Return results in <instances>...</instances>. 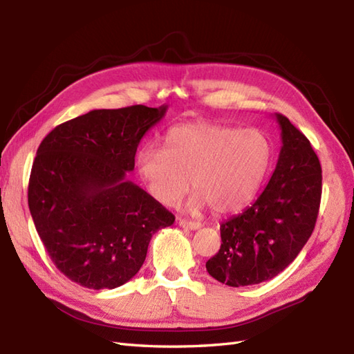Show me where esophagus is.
<instances>
[{
  "mask_svg": "<svg viewBox=\"0 0 354 354\" xmlns=\"http://www.w3.org/2000/svg\"><path fill=\"white\" fill-rule=\"evenodd\" d=\"M179 227L187 228V230H199L202 225L199 222H193V221H185V219H179Z\"/></svg>",
  "mask_w": 354,
  "mask_h": 354,
  "instance_id": "obj_1",
  "label": "esophagus"
}]
</instances>
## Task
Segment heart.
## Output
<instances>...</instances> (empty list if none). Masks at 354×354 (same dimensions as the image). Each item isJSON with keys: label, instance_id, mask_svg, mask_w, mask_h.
<instances>
[{"label": "heart", "instance_id": "1", "mask_svg": "<svg viewBox=\"0 0 354 354\" xmlns=\"http://www.w3.org/2000/svg\"><path fill=\"white\" fill-rule=\"evenodd\" d=\"M165 149L146 146L137 153V171L162 205H175L190 189V209L209 205L217 214L236 213L255 198L272 169L275 147L260 129L209 122L173 126Z\"/></svg>", "mask_w": 354, "mask_h": 354}]
</instances>
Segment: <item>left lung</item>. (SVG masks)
Here are the masks:
<instances>
[{
	"label": "left lung",
	"instance_id": "obj_1",
	"mask_svg": "<svg viewBox=\"0 0 354 354\" xmlns=\"http://www.w3.org/2000/svg\"><path fill=\"white\" fill-rule=\"evenodd\" d=\"M281 149L257 201L221 225L222 245L207 261L208 274L231 288L277 277L312 236L319 212L321 164L310 141L288 117L275 114Z\"/></svg>",
	"mask_w": 354,
	"mask_h": 354
}]
</instances>
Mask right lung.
<instances>
[{
    "label": "right lung",
    "mask_w": 354,
    "mask_h": 354,
    "mask_svg": "<svg viewBox=\"0 0 354 354\" xmlns=\"http://www.w3.org/2000/svg\"><path fill=\"white\" fill-rule=\"evenodd\" d=\"M167 104L94 109L56 126L37 147L28 208L50 259L71 281L115 289L138 272L169 209L126 173Z\"/></svg>",
    "instance_id": "right-lung-1"
}]
</instances>
